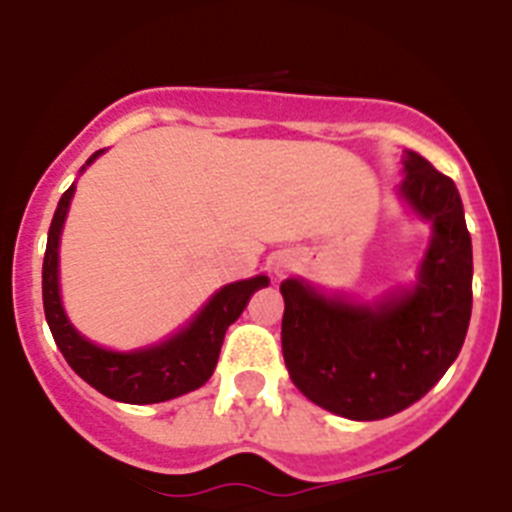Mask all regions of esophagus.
<instances>
[{"instance_id": "obj_1", "label": "esophagus", "mask_w": 512, "mask_h": 512, "mask_svg": "<svg viewBox=\"0 0 512 512\" xmlns=\"http://www.w3.org/2000/svg\"><path fill=\"white\" fill-rule=\"evenodd\" d=\"M275 273H278V275L286 273V265H283V262H275Z\"/></svg>"}]
</instances>
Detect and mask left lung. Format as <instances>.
I'll use <instances>...</instances> for the list:
<instances>
[{"mask_svg": "<svg viewBox=\"0 0 512 512\" xmlns=\"http://www.w3.org/2000/svg\"><path fill=\"white\" fill-rule=\"evenodd\" d=\"M402 195L433 221L410 293L373 306L327 299L283 281V358L304 397L348 420H381L425 397L448 371L471 317V237L453 180L404 154Z\"/></svg>", "mask_w": 512, "mask_h": 512, "instance_id": "obj_1", "label": "left lung"}]
</instances>
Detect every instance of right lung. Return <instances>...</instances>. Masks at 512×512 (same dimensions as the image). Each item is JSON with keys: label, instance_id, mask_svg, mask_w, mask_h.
Listing matches in <instances>:
<instances>
[{"label": "right lung", "instance_id": "obj_1", "mask_svg": "<svg viewBox=\"0 0 512 512\" xmlns=\"http://www.w3.org/2000/svg\"><path fill=\"white\" fill-rule=\"evenodd\" d=\"M100 157V151L92 159ZM87 162V164H90ZM74 185L61 195L48 229L43 257V309L51 335L64 353L66 363L100 394L128 404H157L198 389L211 379L219 361L221 342L231 322L244 311L257 288L268 286L265 275L221 288L193 322L162 345L133 353H113L84 340L66 319L59 299V237L69 211Z\"/></svg>", "mask_w": 512, "mask_h": 512}]
</instances>
